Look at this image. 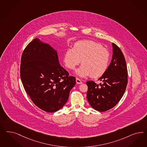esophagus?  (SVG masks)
<instances>
[{
	"label": "esophagus",
	"instance_id": "1",
	"mask_svg": "<svg viewBox=\"0 0 147 147\" xmlns=\"http://www.w3.org/2000/svg\"><path fill=\"white\" fill-rule=\"evenodd\" d=\"M76 83H77V84H81L82 83V82L81 80H80L79 78H76Z\"/></svg>",
	"mask_w": 147,
	"mask_h": 147
}]
</instances>
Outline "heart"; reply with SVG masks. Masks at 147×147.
Masks as SVG:
<instances>
[{"instance_id":"heart-1","label":"heart","mask_w":147,"mask_h":147,"mask_svg":"<svg viewBox=\"0 0 147 147\" xmlns=\"http://www.w3.org/2000/svg\"><path fill=\"white\" fill-rule=\"evenodd\" d=\"M110 58L109 51L99 43L81 40L76 42L72 49L66 51L64 62L65 66L71 70L75 69L81 62L82 65L76 71V74L81 77L91 75L97 78L103 76L107 70Z\"/></svg>"}]
</instances>
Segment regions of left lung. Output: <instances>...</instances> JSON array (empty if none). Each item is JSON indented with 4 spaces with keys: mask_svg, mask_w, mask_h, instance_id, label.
<instances>
[{
    "mask_svg": "<svg viewBox=\"0 0 147 147\" xmlns=\"http://www.w3.org/2000/svg\"><path fill=\"white\" fill-rule=\"evenodd\" d=\"M112 60L105 73L98 80L100 85L88 81L86 97L93 109L103 112L114 107L125 92L128 83V70L123 53L119 47L112 43Z\"/></svg>",
    "mask_w": 147,
    "mask_h": 147,
    "instance_id": "left-lung-1",
    "label": "left lung"
}]
</instances>
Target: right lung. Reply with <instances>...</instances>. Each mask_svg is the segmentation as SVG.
<instances>
[{"label": "right lung", "instance_id": "obj_1", "mask_svg": "<svg viewBox=\"0 0 147 147\" xmlns=\"http://www.w3.org/2000/svg\"><path fill=\"white\" fill-rule=\"evenodd\" d=\"M20 78L24 89L39 108L57 111L66 103L76 78L60 65L57 52L49 44L34 39L21 57Z\"/></svg>", "mask_w": 147, "mask_h": 147}]
</instances>
